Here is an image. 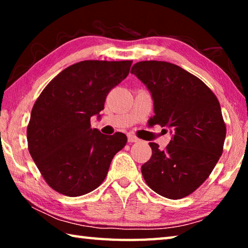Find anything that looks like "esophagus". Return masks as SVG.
<instances>
[{"mask_svg": "<svg viewBox=\"0 0 248 248\" xmlns=\"http://www.w3.org/2000/svg\"><path fill=\"white\" fill-rule=\"evenodd\" d=\"M128 141L131 142V143H133V142H139L140 140L138 139L136 136H133V134H128Z\"/></svg>", "mask_w": 248, "mask_h": 248, "instance_id": "esophagus-1", "label": "esophagus"}]
</instances>
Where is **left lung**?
<instances>
[{
    "mask_svg": "<svg viewBox=\"0 0 248 248\" xmlns=\"http://www.w3.org/2000/svg\"><path fill=\"white\" fill-rule=\"evenodd\" d=\"M131 73L153 98V124L170 129L165 150L151 142L152 156L141 167L145 183L169 199L194 192L223 152L226 127L217 96L195 75L164 61H141Z\"/></svg>",
    "mask_w": 248,
    "mask_h": 248,
    "instance_id": "left-lung-1",
    "label": "left lung"
}]
</instances>
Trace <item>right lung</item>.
Instances as JSON below:
<instances>
[{
	"label": "right lung",
	"mask_w": 248,
	"mask_h": 248,
	"mask_svg": "<svg viewBox=\"0 0 248 248\" xmlns=\"http://www.w3.org/2000/svg\"><path fill=\"white\" fill-rule=\"evenodd\" d=\"M132 61L86 60L59 73L33 105L28 150L46 182L58 192L78 197L106 178L111 159L127 143L121 132L106 136L91 128L111 89L128 77Z\"/></svg>",
	"instance_id": "add662e5"
}]
</instances>
